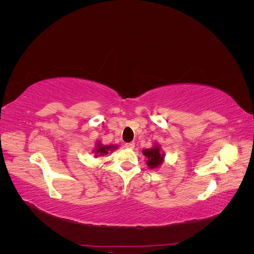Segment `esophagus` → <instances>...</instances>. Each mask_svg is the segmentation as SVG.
Segmentation results:
<instances>
[{
    "mask_svg": "<svg viewBox=\"0 0 254 254\" xmlns=\"http://www.w3.org/2000/svg\"><path fill=\"white\" fill-rule=\"evenodd\" d=\"M125 147L128 148V149H133V148H134V143H133V142L126 143V144H125Z\"/></svg>",
    "mask_w": 254,
    "mask_h": 254,
    "instance_id": "obj_1",
    "label": "esophagus"
}]
</instances>
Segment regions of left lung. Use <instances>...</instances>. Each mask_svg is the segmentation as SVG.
Wrapping results in <instances>:
<instances>
[{
  "mask_svg": "<svg viewBox=\"0 0 254 254\" xmlns=\"http://www.w3.org/2000/svg\"><path fill=\"white\" fill-rule=\"evenodd\" d=\"M142 152L146 159H147L146 164L151 170H156V168L162 165L165 158V153L161 149V146L159 144H153L151 148L143 149Z\"/></svg>",
  "mask_w": 254,
  "mask_h": 254,
  "instance_id": "obj_1",
  "label": "left lung"
}]
</instances>
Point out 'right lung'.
Listing matches in <instances>:
<instances>
[{
  "label": "right lung",
  "instance_id": "add662e5",
  "mask_svg": "<svg viewBox=\"0 0 254 254\" xmlns=\"http://www.w3.org/2000/svg\"><path fill=\"white\" fill-rule=\"evenodd\" d=\"M118 147H119L118 145H103L101 142H96L95 147L93 149V153L95 158L104 157L106 155H108L109 152L114 151Z\"/></svg>",
  "mask_w": 254,
  "mask_h": 254
}]
</instances>
